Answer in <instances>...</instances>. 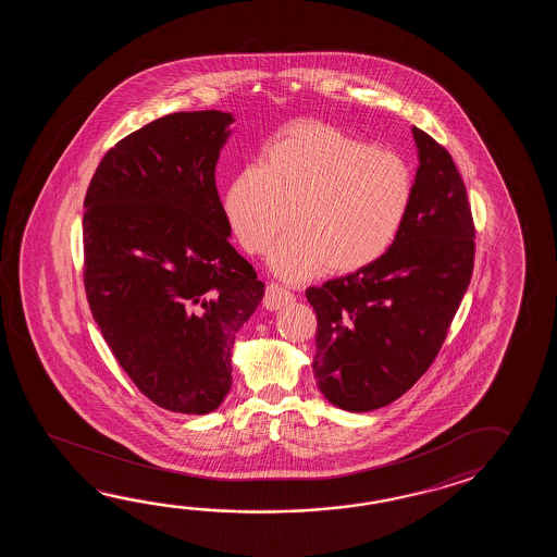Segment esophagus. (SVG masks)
Returning a JSON list of instances; mask_svg holds the SVG:
<instances>
[{
	"label": "esophagus",
	"instance_id": "obj_1",
	"mask_svg": "<svg viewBox=\"0 0 557 557\" xmlns=\"http://www.w3.org/2000/svg\"><path fill=\"white\" fill-rule=\"evenodd\" d=\"M290 302H295V295L290 290H286L284 286L276 283H271L267 286L262 305L269 308V310H278V308L286 307Z\"/></svg>",
	"mask_w": 557,
	"mask_h": 557
}]
</instances>
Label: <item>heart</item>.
<instances>
[{"mask_svg":"<svg viewBox=\"0 0 557 557\" xmlns=\"http://www.w3.org/2000/svg\"><path fill=\"white\" fill-rule=\"evenodd\" d=\"M414 171L403 154L329 123L295 121L231 181L225 214L240 247L271 255L284 278L356 273L382 259L410 214Z\"/></svg>","mask_w":557,"mask_h":557,"instance_id":"heart-1","label":"heart"}]
</instances>
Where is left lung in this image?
Listing matches in <instances>:
<instances>
[{"label":"left lung","mask_w":557,"mask_h":557,"mask_svg":"<svg viewBox=\"0 0 557 557\" xmlns=\"http://www.w3.org/2000/svg\"><path fill=\"white\" fill-rule=\"evenodd\" d=\"M416 195L403 233L367 269L307 288L314 308L319 391L368 412L410 391L438 356L472 278L475 228L450 153L412 127Z\"/></svg>","instance_id":"1"}]
</instances>
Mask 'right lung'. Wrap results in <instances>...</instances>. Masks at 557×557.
<instances>
[{
  "label": "right lung",
  "mask_w": 557,
  "mask_h": 557,
  "mask_svg": "<svg viewBox=\"0 0 557 557\" xmlns=\"http://www.w3.org/2000/svg\"><path fill=\"white\" fill-rule=\"evenodd\" d=\"M235 119L178 111L107 151L85 195L84 283L97 326L151 403L207 414L264 284L228 243L214 166Z\"/></svg>",
  "instance_id": "1"
}]
</instances>
